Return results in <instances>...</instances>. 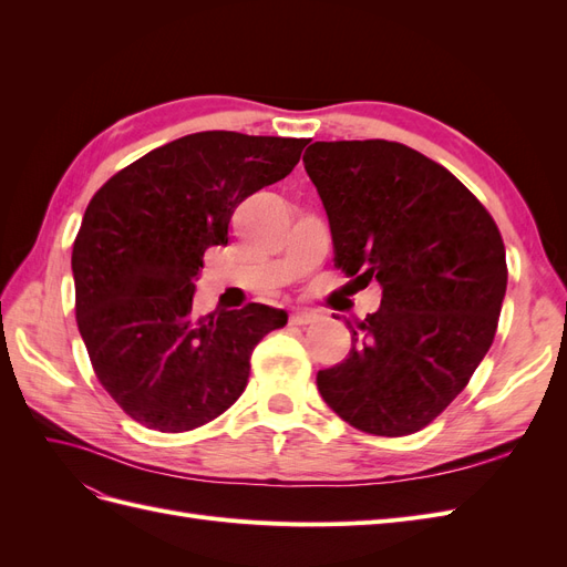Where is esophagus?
Here are the masks:
<instances>
[{
    "label": "esophagus",
    "mask_w": 567,
    "mask_h": 567,
    "mask_svg": "<svg viewBox=\"0 0 567 567\" xmlns=\"http://www.w3.org/2000/svg\"><path fill=\"white\" fill-rule=\"evenodd\" d=\"M317 319H319V315H317V312H310V310H302V312L290 315V323H296V326H307V323H315Z\"/></svg>",
    "instance_id": "1"
}]
</instances>
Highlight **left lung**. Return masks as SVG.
Returning a JSON list of instances; mask_svg holds the SVG:
<instances>
[{
	"mask_svg": "<svg viewBox=\"0 0 567 567\" xmlns=\"http://www.w3.org/2000/svg\"><path fill=\"white\" fill-rule=\"evenodd\" d=\"M329 215L333 262L381 307L348 321V359L317 373L323 402L359 431L416 433L487 354L506 296L494 219L450 169L398 142H315L302 156Z\"/></svg>",
	"mask_w": 567,
	"mask_h": 567,
	"instance_id": "obj_1",
	"label": "left lung"
}]
</instances>
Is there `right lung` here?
I'll use <instances>...</instances> for the list:
<instances>
[{
	"label": "right lung",
	"mask_w": 567,
	"mask_h": 567,
	"mask_svg": "<svg viewBox=\"0 0 567 567\" xmlns=\"http://www.w3.org/2000/svg\"><path fill=\"white\" fill-rule=\"evenodd\" d=\"M307 142L186 134L90 200L73 246L78 329L96 379L134 421L184 433L241 398L255 346L288 315L250 302L198 317L196 277L205 250L229 244L238 203L290 175Z\"/></svg>",
	"instance_id": "add662e5"
}]
</instances>
